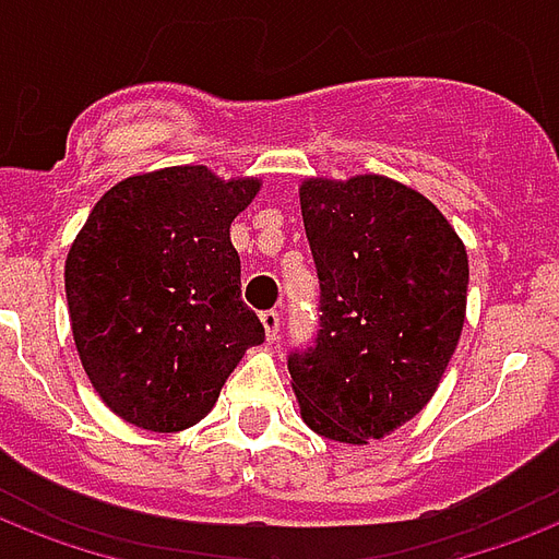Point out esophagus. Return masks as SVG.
Returning <instances> with one entry per match:
<instances>
[{"label":"esophagus","mask_w":559,"mask_h":559,"mask_svg":"<svg viewBox=\"0 0 559 559\" xmlns=\"http://www.w3.org/2000/svg\"><path fill=\"white\" fill-rule=\"evenodd\" d=\"M261 322H263V331H266V340H275V336H278V331H281V313H278V310H263Z\"/></svg>","instance_id":"esophagus-1"}]
</instances>
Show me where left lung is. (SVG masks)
I'll list each match as a JSON object with an SVG mask.
<instances>
[{"label": "left lung", "instance_id": "left-lung-1", "mask_svg": "<svg viewBox=\"0 0 559 559\" xmlns=\"http://www.w3.org/2000/svg\"><path fill=\"white\" fill-rule=\"evenodd\" d=\"M319 275L317 346L289 355L310 431L346 445L390 437L431 402L466 319V246L440 207L386 176L305 178Z\"/></svg>", "mask_w": 559, "mask_h": 559}]
</instances>
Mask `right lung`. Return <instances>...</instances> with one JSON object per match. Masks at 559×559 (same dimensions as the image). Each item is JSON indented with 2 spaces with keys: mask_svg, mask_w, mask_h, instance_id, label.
Wrapping results in <instances>:
<instances>
[{
  "mask_svg": "<svg viewBox=\"0 0 559 559\" xmlns=\"http://www.w3.org/2000/svg\"><path fill=\"white\" fill-rule=\"evenodd\" d=\"M261 178L166 166L102 195L75 234L63 287L99 399L134 428L185 431L219 399L263 325L240 298L231 223Z\"/></svg>",
  "mask_w": 559,
  "mask_h": 559,
  "instance_id": "right-lung-1",
  "label": "right lung"
}]
</instances>
